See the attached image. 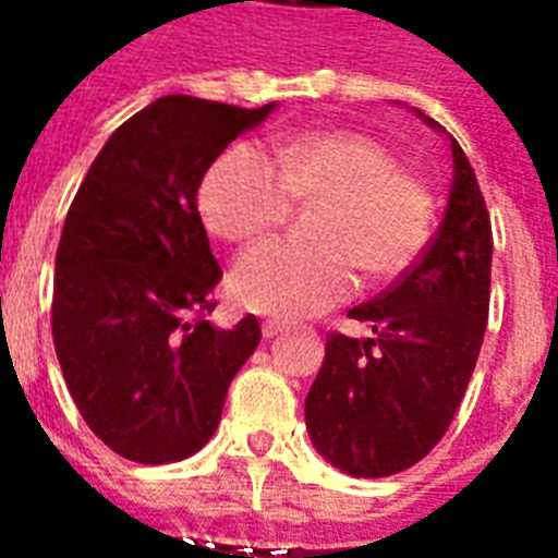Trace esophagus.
<instances>
[{"instance_id": "obj_1", "label": "esophagus", "mask_w": 558, "mask_h": 558, "mask_svg": "<svg viewBox=\"0 0 558 558\" xmlns=\"http://www.w3.org/2000/svg\"><path fill=\"white\" fill-rule=\"evenodd\" d=\"M287 332V324L280 320H264V338H278V335Z\"/></svg>"}]
</instances>
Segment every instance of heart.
I'll list each match as a JSON object with an SVG mask.
<instances>
[{"mask_svg":"<svg viewBox=\"0 0 558 558\" xmlns=\"http://www.w3.org/2000/svg\"><path fill=\"white\" fill-rule=\"evenodd\" d=\"M292 203H318L310 220L315 246L264 243L229 278L234 303L269 318H306L355 289V269L392 278L421 255L433 229L427 185L357 131H306L283 137L271 162L255 146L226 148L201 183L208 232L252 243L275 232Z\"/></svg>","mask_w":558,"mask_h":558,"instance_id":"obj_1","label":"heart"}]
</instances>
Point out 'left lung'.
<instances>
[{
    "label": "left lung",
    "instance_id": "obj_1",
    "mask_svg": "<svg viewBox=\"0 0 558 558\" xmlns=\"http://www.w3.org/2000/svg\"><path fill=\"white\" fill-rule=\"evenodd\" d=\"M444 134L452 183L438 234L421 260L375 301L350 310L373 338H326V357L306 396L312 447L355 478L401 473L427 456L459 410L490 310L493 232L468 154Z\"/></svg>",
    "mask_w": 558,
    "mask_h": 558
}]
</instances>
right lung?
Segmentation results:
<instances>
[{
	"instance_id": "right-lung-1",
	"label": "right lung",
	"mask_w": 558,
	"mask_h": 558,
	"mask_svg": "<svg viewBox=\"0 0 558 558\" xmlns=\"http://www.w3.org/2000/svg\"><path fill=\"white\" fill-rule=\"evenodd\" d=\"M275 106L154 99L108 137L68 208L53 347L85 424L122 459L171 464L206 447L229 384L260 343L255 315L232 329L201 318L223 271L197 189Z\"/></svg>"
}]
</instances>
